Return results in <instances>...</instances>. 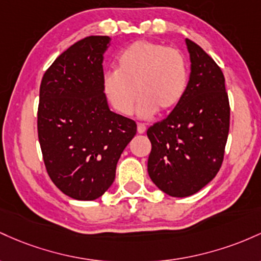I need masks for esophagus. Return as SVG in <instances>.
<instances>
[{
    "instance_id": "34e87169",
    "label": "esophagus",
    "mask_w": 261,
    "mask_h": 261,
    "mask_svg": "<svg viewBox=\"0 0 261 261\" xmlns=\"http://www.w3.org/2000/svg\"><path fill=\"white\" fill-rule=\"evenodd\" d=\"M145 125L144 124H142V123H138V124H137V130H138V133L139 134H143L145 132Z\"/></svg>"
}]
</instances>
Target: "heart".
<instances>
[{
    "label": "heart",
    "mask_w": 261,
    "mask_h": 261,
    "mask_svg": "<svg viewBox=\"0 0 261 261\" xmlns=\"http://www.w3.org/2000/svg\"><path fill=\"white\" fill-rule=\"evenodd\" d=\"M116 61L117 70L102 76V90L111 106L123 116L133 111L137 92L142 118H150L159 108L168 112L185 95L189 66L177 49L137 40L123 49Z\"/></svg>",
    "instance_id": "heart-1"
}]
</instances>
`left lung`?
Instances as JSON below:
<instances>
[{
	"label": "left lung",
	"mask_w": 261,
	"mask_h": 261,
	"mask_svg": "<svg viewBox=\"0 0 261 261\" xmlns=\"http://www.w3.org/2000/svg\"><path fill=\"white\" fill-rule=\"evenodd\" d=\"M191 74L186 91L172 112L154 123L148 172L172 197L198 192L217 175L229 132L230 107L224 76L200 45L186 39Z\"/></svg>",
	"instance_id": "left-lung-1"
}]
</instances>
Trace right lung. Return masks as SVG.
I'll list each match as a JSON object with an SVG mask.
<instances>
[{
	"instance_id": "right-lung-1",
	"label": "right lung",
	"mask_w": 261,
	"mask_h": 261,
	"mask_svg": "<svg viewBox=\"0 0 261 261\" xmlns=\"http://www.w3.org/2000/svg\"><path fill=\"white\" fill-rule=\"evenodd\" d=\"M108 44L106 36L72 44L40 84L38 138L46 172L61 192L80 201L110 189L122 151L137 133L133 119L108 108L102 90Z\"/></svg>"
}]
</instances>
